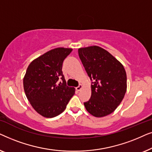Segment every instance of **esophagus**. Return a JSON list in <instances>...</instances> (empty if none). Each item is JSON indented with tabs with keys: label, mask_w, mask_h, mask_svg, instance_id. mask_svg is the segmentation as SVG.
Returning <instances> with one entry per match:
<instances>
[{
	"label": "esophagus",
	"mask_w": 152,
	"mask_h": 152,
	"mask_svg": "<svg viewBox=\"0 0 152 152\" xmlns=\"http://www.w3.org/2000/svg\"><path fill=\"white\" fill-rule=\"evenodd\" d=\"M82 87H83L82 85V84H80L77 87H76V90L77 91H80L81 90V89L82 88Z\"/></svg>",
	"instance_id": "34e87169"
}]
</instances>
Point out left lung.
I'll return each instance as SVG.
<instances>
[{"instance_id":"8db88e82","label":"left lung","mask_w":152,"mask_h":152,"mask_svg":"<svg viewBox=\"0 0 152 152\" xmlns=\"http://www.w3.org/2000/svg\"><path fill=\"white\" fill-rule=\"evenodd\" d=\"M79 57L91 82V97L84 103L97 118L109 115L121 103L126 91L124 66L106 50L93 45L78 50Z\"/></svg>"}]
</instances>
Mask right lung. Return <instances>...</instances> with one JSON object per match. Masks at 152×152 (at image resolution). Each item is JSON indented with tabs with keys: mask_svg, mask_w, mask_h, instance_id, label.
Returning a JSON list of instances; mask_svg holds the SVG:
<instances>
[{
	"mask_svg": "<svg viewBox=\"0 0 152 152\" xmlns=\"http://www.w3.org/2000/svg\"><path fill=\"white\" fill-rule=\"evenodd\" d=\"M72 49L57 48L31 62L23 78L26 97L37 113L45 118L61 114L75 94L66 85L62 72L64 60ZM62 81L59 84L58 81Z\"/></svg>",
	"mask_w": 152,
	"mask_h": 152,
	"instance_id": "add662e5",
	"label": "right lung"
}]
</instances>
